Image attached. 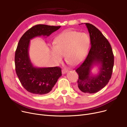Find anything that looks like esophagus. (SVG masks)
<instances>
[{
    "mask_svg": "<svg viewBox=\"0 0 127 127\" xmlns=\"http://www.w3.org/2000/svg\"><path fill=\"white\" fill-rule=\"evenodd\" d=\"M68 72V70H67V69H62V74H65L66 73H67Z\"/></svg>",
    "mask_w": 127,
    "mask_h": 127,
    "instance_id": "1",
    "label": "esophagus"
}]
</instances>
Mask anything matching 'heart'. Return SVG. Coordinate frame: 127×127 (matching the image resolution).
Wrapping results in <instances>:
<instances>
[{"mask_svg": "<svg viewBox=\"0 0 127 127\" xmlns=\"http://www.w3.org/2000/svg\"><path fill=\"white\" fill-rule=\"evenodd\" d=\"M54 45L50 47V55L57 63H61L63 56L66 61L76 66L84 60L90 45L88 34L75 31H65L55 39Z\"/></svg>", "mask_w": 127, "mask_h": 127, "instance_id": "1", "label": "heart"}]
</instances>
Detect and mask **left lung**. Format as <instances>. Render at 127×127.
Segmentation results:
<instances>
[{
  "label": "left lung",
  "instance_id": "left-lung-1",
  "mask_svg": "<svg viewBox=\"0 0 127 127\" xmlns=\"http://www.w3.org/2000/svg\"><path fill=\"white\" fill-rule=\"evenodd\" d=\"M90 33L91 47L84 62L76 70L79 76L76 90L93 94L103 89L111 78L114 55L109 42L96 27L85 24ZM98 66V73L93 75L91 69Z\"/></svg>",
  "mask_w": 127,
  "mask_h": 127
}]
</instances>
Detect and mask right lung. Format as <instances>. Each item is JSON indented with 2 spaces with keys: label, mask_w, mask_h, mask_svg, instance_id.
<instances>
[{
  "label": "right lung",
  "mask_w": 127,
  "mask_h": 127,
  "mask_svg": "<svg viewBox=\"0 0 127 127\" xmlns=\"http://www.w3.org/2000/svg\"><path fill=\"white\" fill-rule=\"evenodd\" d=\"M61 26L37 25L27 31L19 39L15 54L16 74L23 87L36 95L49 93L62 76L59 67H37L31 61L29 54L30 40L36 37L49 36Z\"/></svg>",
  "instance_id": "right-lung-1"
}]
</instances>
